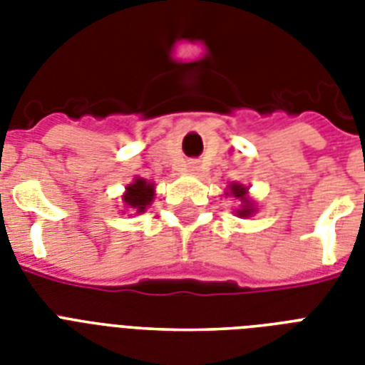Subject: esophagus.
I'll list each match as a JSON object with an SVG mask.
<instances>
[{
  "instance_id": "esophagus-1",
  "label": "esophagus",
  "mask_w": 365,
  "mask_h": 365,
  "mask_svg": "<svg viewBox=\"0 0 365 365\" xmlns=\"http://www.w3.org/2000/svg\"><path fill=\"white\" fill-rule=\"evenodd\" d=\"M199 170H200V165L197 163V160H191V163L185 165V172H189V174H199Z\"/></svg>"
}]
</instances>
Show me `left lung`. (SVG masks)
I'll list each match as a JSON object with an SVG mask.
<instances>
[{"label": "left lung", "instance_id": "8db88e82", "mask_svg": "<svg viewBox=\"0 0 365 365\" xmlns=\"http://www.w3.org/2000/svg\"><path fill=\"white\" fill-rule=\"evenodd\" d=\"M225 197H233L235 200H239V208L235 210V216L250 217L255 214V202L248 197V187L244 183H231L227 191H225Z\"/></svg>", "mask_w": 365, "mask_h": 365}]
</instances>
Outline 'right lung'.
I'll use <instances>...</instances> for the list:
<instances>
[{"label":"right lung","mask_w":365,"mask_h":365,"mask_svg":"<svg viewBox=\"0 0 365 365\" xmlns=\"http://www.w3.org/2000/svg\"><path fill=\"white\" fill-rule=\"evenodd\" d=\"M121 199L125 210L143 214L155 199V183L148 182L145 178H134V182L125 187Z\"/></svg>","instance_id":"add662e5"}]
</instances>
